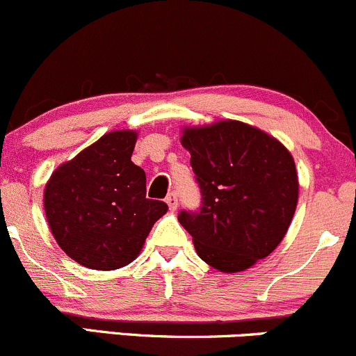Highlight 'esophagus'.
I'll return each instance as SVG.
<instances>
[{
	"mask_svg": "<svg viewBox=\"0 0 356 356\" xmlns=\"http://www.w3.org/2000/svg\"><path fill=\"white\" fill-rule=\"evenodd\" d=\"M165 201H167L168 208H170L172 211H174V209H177V194H175V193H168V196L165 197Z\"/></svg>",
	"mask_w": 356,
	"mask_h": 356,
	"instance_id": "esophagus-1",
	"label": "esophagus"
}]
</instances>
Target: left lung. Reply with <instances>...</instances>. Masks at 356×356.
Returning a JSON list of instances; mask_svg holds the SVG:
<instances>
[{
    "mask_svg": "<svg viewBox=\"0 0 356 356\" xmlns=\"http://www.w3.org/2000/svg\"><path fill=\"white\" fill-rule=\"evenodd\" d=\"M182 147L201 189V208L181 211L204 263L249 269L285 237L298 201L293 156L276 138L241 121L184 128Z\"/></svg>",
    "mask_w": 356,
    "mask_h": 356,
    "instance_id": "1",
    "label": "left lung"
}]
</instances>
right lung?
Masks as SVG:
<instances>
[{"mask_svg":"<svg viewBox=\"0 0 356 356\" xmlns=\"http://www.w3.org/2000/svg\"><path fill=\"white\" fill-rule=\"evenodd\" d=\"M136 131L104 134L52 172L44 209L59 247L81 266L119 269L136 259L153 223L167 213L147 197V175L131 162Z\"/></svg>","mask_w":356,"mask_h":356,"instance_id":"1","label":"right lung"}]
</instances>
